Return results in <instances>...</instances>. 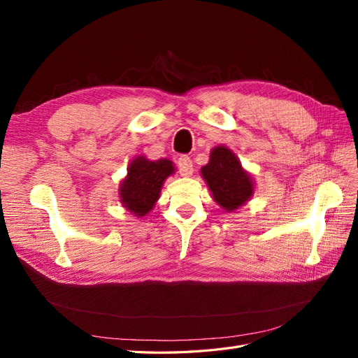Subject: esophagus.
<instances>
[{"instance_id": "esophagus-1", "label": "esophagus", "mask_w": 358, "mask_h": 358, "mask_svg": "<svg viewBox=\"0 0 358 358\" xmlns=\"http://www.w3.org/2000/svg\"><path fill=\"white\" fill-rule=\"evenodd\" d=\"M178 170H179V175L183 178H188L192 175V159L187 155H182L178 159Z\"/></svg>"}]
</instances>
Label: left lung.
Segmentation results:
<instances>
[{
  "instance_id": "1",
  "label": "left lung",
  "mask_w": 358,
  "mask_h": 358,
  "mask_svg": "<svg viewBox=\"0 0 358 358\" xmlns=\"http://www.w3.org/2000/svg\"><path fill=\"white\" fill-rule=\"evenodd\" d=\"M201 175L208 182L221 208L234 210L251 199L254 185L251 176L242 169V164L230 149L218 146L212 150L210 161L201 169Z\"/></svg>"
}]
</instances>
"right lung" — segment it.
Masks as SVG:
<instances>
[{"mask_svg":"<svg viewBox=\"0 0 358 358\" xmlns=\"http://www.w3.org/2000/svg\"><path fill=\"white\" fill-rule=\"evenodd\" d=\"M175 171L171 161H148L137 157L128 167L127 178L121 183V201L136 216H143L154 208L166 178Z\"/></svg>","mask_w":358,"mask_h":358,"instance_id":"1","label":"right lung"}]
</instances>
